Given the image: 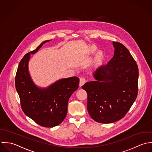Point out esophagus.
I'll return each instance as SVG.
<instances>
[{
  "instance_id": "esophagus-1",
  "label": "esophagus",
  "mask_w": 152,
  "mask_h": 152,
  "mask_svg": "<svg viewBox=\"0 0 152 152\" xmlns=\"http://www.w3.org/2000/svg\"><path fill=\"white\" fill-rule=\"evenodd\" d=\"M86 83V79L85 77H81L80 79V82H79V86L80 87L82 86L85 83Z\"/></svg>"
}]
</instances>
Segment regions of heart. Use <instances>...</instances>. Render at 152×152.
Listing matches in <instances>:
<instances>
[{"instance_id":"b5f03b06","label":"heart","mask_w":152,"mask_h":152,"mask_svg":"<svg viewBox=\"0 0 152 152\" xmlns=\"http://www.w3.org/2000/svg\"><path fill=\"white\" fill-rule=\"evenodd\" d=\"M97 51V48L94 46H91L89 48V52L91 53H94ZM103 59V53L101 51H99L96 53L95 56V60L97 61H100Z\"/></svg>"}]
</instances>
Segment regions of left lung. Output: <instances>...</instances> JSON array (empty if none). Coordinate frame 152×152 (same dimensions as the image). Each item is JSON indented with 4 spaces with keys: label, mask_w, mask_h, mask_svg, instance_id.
Instances as JSON below:
<instances>
[{
    "label": "left lung",
    "mask_w": 152,
    "mask_h": 152,
    "mask_svg": "<svg viewBox=\"0 0 152 152\" xmlns=\"http://www.w3.org/2000/svg\"><path fill=\"white\" fill-rule=\"evenodd\" d=\"M114 55L106 65L93 73L96 80L86 82L82 89L88 93L87 108L91 118L111 123L124 118L138 93L139 70L128 49L113 42Z\"/></svg>",
    "instance_id": "obj_1"
}]
</instances>
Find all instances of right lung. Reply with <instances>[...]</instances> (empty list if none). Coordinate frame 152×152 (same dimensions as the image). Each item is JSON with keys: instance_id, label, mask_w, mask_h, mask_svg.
I'll return each mask as SVG.
<instances>
[{"instance_id": "1", "label": "right lung", "mask_w": 152, "mask_h": 152, "mask_svg": "<svg viewBox=\"0 0 152 152\" xmlns=\"http://www.w3.org/2000/svg\"><path fill=\"white\" fill-rule=\"evenodd\" d=\"M51 40L43 42L35 50L26 54L20 61L15 77V86L25 114L37 124L53 127L66 118L67 103L72 93L79 88L77 77L61 79L47 88L37 87L28 70L31 54H34Z\"/></svg>"}]
</instances>
